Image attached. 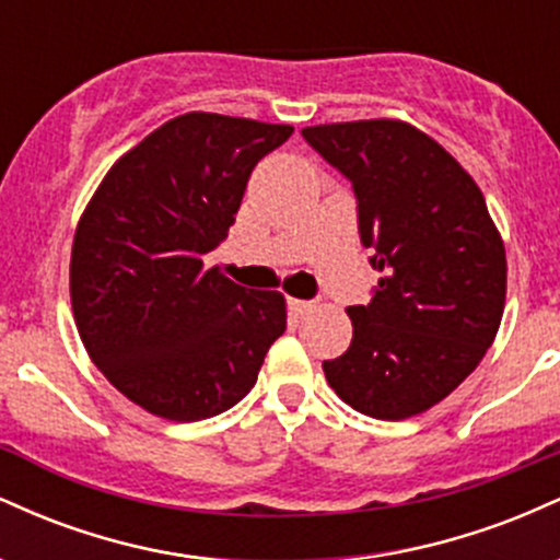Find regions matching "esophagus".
<instances>
[{"instance_id":"obj_1","label":"esophagus","mask_w":560,"mask_h":560,"mask_svg":"<svg viewBox=\"0 0 560 560\" xmlns=\"http://www.w3.org/2000/svg\"><path fill=\"white\" fill-rule=\"evenodd\" d=\"M287 305H289V313H292V316H307V313H311L313 307H316V302H311V300H298V298H289V300H287Z\"/></svg>"}]
</instances>
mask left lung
Masks as SVG:
<instances>
[{
	"mask_svg": "<svg viewBox=\"0 0 560 560\" xmlns=\"http://www.w3.org/2000/svg\"><path fill=\"white\" fill-rule=\"evenodd\" d=\"M352 184L358 231L384 273L347 307L352 342L326 382L371 419L419 416L477 369L505 305V247L485 195L450 152L402 120L302 128Z\"/></svg>",
	"mask_w": 560,
	"mask_h": 560,
	"instance_id": "left-lung-1",
	"label": "left lung"
}]
</instances>
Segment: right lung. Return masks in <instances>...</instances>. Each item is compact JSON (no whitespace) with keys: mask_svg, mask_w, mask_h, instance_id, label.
I'll list each match as a JSON object with an SVG mask.
<instances>
[{"mask_svg":"<svg viewBox=\"0 0 560 560\" xmlns=\"http://www.w3.org/2000/svg\"><path fill=\"white\" fill-rule=\"evenodd\" d=\"M292 131L178 115L128 150L83 210L70 253L81 342L160 419H210L240 402L287 329L284 294L234 284L205 255L226 240L249 173Z\"/></svg>","mask_w":560,"mask_h":560,"instance_id":"add662e5","label":"right lung"}]
</instances>
